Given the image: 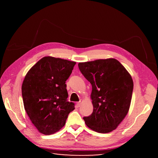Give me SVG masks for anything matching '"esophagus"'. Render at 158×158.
Returning <instances> with one entry per match:
<instances>
[{"mask_svg": "<svg viewBox=\"0 0 158 158\" xmlns=\"http://www.w3.org/2000/svg\"><path fill=\"white\" fill-rule=\"evenodd\" d=\"M82 102H83L82 100H80L79 102H77V105H77V107H79V106H81Z\"/></svg>", "mask_w": 158, "mask_h": 158, "instance_id": "1", "label": "esophagus"}]
</instances>
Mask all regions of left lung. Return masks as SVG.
<instances>
[{"label":"left lung","instance_id":"8db88e82","mask_svg":"<svg viewBox=\"0 0 158 158\" xmlns=\"http://www.w3.org/2000/svg\"><path fill=\"white\" fill-rule=\"evenodd\" d=\"M83 75L92 85L93 111L84 117L85 125L99 133L116 129L130 109L133 80L125 67L115 58L79 63Z\"/></svg>","mask_w":158,"mask_h":158}]
</instances>
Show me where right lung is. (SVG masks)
Instances as JSON below:
<instances>
[{
	"mask_svg": "<svg viewBox=\"0 0 158 158\" xmlns=\"http://www.w3.org/2000/svg\"><path fill=\"white\" fill-rule=\"evenodd\" d=\"M76 62L45 56L29 69L21 93L24 109L40 132L49 135L65 124L74 104L67 101L66 80Z\"/></svg>",
	"mask_w": 158,
	"mask_h": 158,
	"instance_id": "1",
	"label": "right lung"
}]
</instances>
